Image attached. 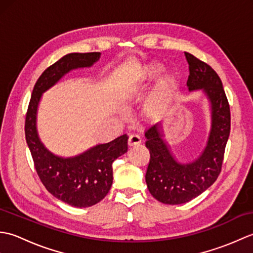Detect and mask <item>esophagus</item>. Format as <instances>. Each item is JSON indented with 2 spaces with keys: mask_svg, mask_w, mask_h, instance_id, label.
<instances>
[{
  "mask_svg": "<svg viewBox=\"0 0 253 253\" xmlns=\"http://www.w3.org/2000/svg\"><path fill=\"white\" fill-rule=\"evenodd\" d=\"M141 141H142L141 137L138 136V135H130L129 138H128V144H129L130 147L141 143Z\"/></svg>",
  "mask_w": 253,
  "mask_h": 253,
  "instance_id": "34e87169",
  "label": "esophagus"
}]
</instances>
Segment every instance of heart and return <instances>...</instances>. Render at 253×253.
I'll list each match as a JSON object with an SVG mask.
<instances>
[{
  "label": "heart",
  "instance_id": "1",
  "mask_svg": "<svg viewBox=\"0 0 253 253\" xmlns=\"http://www.w3.org/2000/svg\"><path fill=\"white\" fill-rule=\"evenodd\" d=\"M163 66L158 62H152L147 64L146 66L142 68V72L140 74V80L141 82H147V80L152 79L153 77H157L159 74L162 73ZM176 88V82L173 76L170 75H164V76L159 79L154 87L153 92L150 95L148 100L147 107L149 111H154L160 109L161 106L164 105L168 102L171 95H173Z\"/></svg>",
  "mask_w": 253,
  "mask_h": 253
}]
</instances>
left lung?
<instances>
[{
	"mask_svg": "<svg viewBox=\"0 0 253 253\" xmlns=\"http://www.w3.org/2000/svg\"><path fill=\"white\" fill-rule=\"evenodd\" d=\"M189 65V91L202 89L211 102L212 129L207 148L192 163L177 161L164 140L160 124L144 133L150 162L146 174L149 191L165 204H181L192 200L214 184L221 174L225 148L230 132V109L221 78L207 63L185 52Z\"/></svg>",
	"mask_w": 253,
	"mask_h": 253,
	"instance_id": "obj_1",
	"label": "left lung"
}]
</instances>
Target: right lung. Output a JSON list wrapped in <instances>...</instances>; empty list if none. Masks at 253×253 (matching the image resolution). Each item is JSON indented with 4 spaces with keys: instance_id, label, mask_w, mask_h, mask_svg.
I'll return each instance as SVG.
<instances>
[{
    "instance_id": "right-lung-1",
    "label": "right lung",
    "mask_w": 253,
    "mask_h": 253,
    "mask_svg": "<svg viewBox=\"0 0 253 253\" xmlns=\"http://www.w3.org/2000/svg\"><path fill=\"white\" fill-rule=\"evenodd\" d=\"M99 52L71 53L41 74L32 90L25 120V136L35 169L42 184L53 196L69 206L87 208L100 202L110 191L114 161L127 152V136L99 144L72 159L55 157L43 147L36 129V114L42 92L64 75L78 67L91 66L99 60Z\"/></svg>"
}]
</instances>
